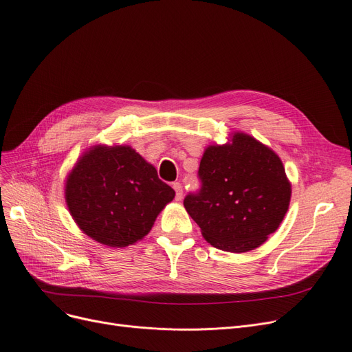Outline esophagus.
<instances>
[{
  "instance_id": "1",
  "label": "esophagus",
  "mask_w": 352,
  "mask_h": 352,
  "mask_svg": "<svg viewBox=\"0 0 352 352\" xmlns=\"http://www.w3.org/2000/svg\"><path fill=\"white\" fill-rule=\"evenodd\" d=\"M173 188L175 190V199L181 201L182 199V186L179 182H174L173 184Z\"/></svg>"
}]
</instances>
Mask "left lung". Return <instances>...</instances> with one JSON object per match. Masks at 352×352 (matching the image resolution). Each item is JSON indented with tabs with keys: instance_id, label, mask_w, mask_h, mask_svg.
<instances>
[{
	"instance_id": "obj_1",
	"label": "left lung",
	"mask_w": 352,
	"mask_h": 352,
	"mask_svg": "<svg viewBox=\"0 0 352 352\" xmlns=\"http://www.w3.org/2000/svg\"><path fill=\"white\" fill-rule=\"evenodd\" d=\"M199 190L184 207L207 241L223 251L247 252L275 232L289 206L284 165L268 146L236 133L231 144L208 146L199 162Z\"/></svg>"
}]
</instances>
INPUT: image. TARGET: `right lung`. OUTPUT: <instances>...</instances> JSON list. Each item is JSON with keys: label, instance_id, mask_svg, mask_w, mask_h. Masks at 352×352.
Segmentation results:
<instances>
[{"label": "right lung", "instance_id": "add662e5", "mask_svg": "<svg viewBox=\"0 0 352 352\" xmlns=\"http://www.w3.org/2000/svg\"><path fill=\"white\" fill-rule=\"evenodd\" d=\"M175 191L131 146H94L67 178L68 210L96 241L122 248L150 232Z\"/></svg>", "mask_w": 352, "mask_h": 352}]
</instances>
